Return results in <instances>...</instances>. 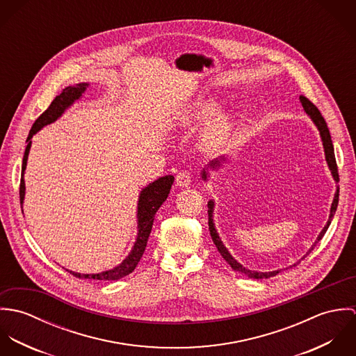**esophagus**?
Returning a JSON list of instances; mask_svg holds the SVG:
<instances>
[{"label":"esophagus","mask_w":356,"mask_h":356,"mask_svg":"<svg viewBox=\"0 0 356 356\" xmlns=\"http://www.w3.org/2000/svg\"><path fill=\"white\" fill-rule=\"evenodd\" d=\"M192 184V175L189 171H182L177 175V185L178 186H182V188H186Z\"/></svg>","instance_id":"34e87169"}]
</instances>
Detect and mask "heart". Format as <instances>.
<instances>
[{"instance_id":"b5f03b06","label":"heart","mask_w":356,"mask_h":356,"mask_svg":"<svg viewBox=\"0 0 356 356\" xmlns=\"http://www.w3.org/2000/svg\"><path fill=\"white\" fill-rule=\"evenodd\" d=\"M215 111V104L211 102H197L195 108L186 115V123H196L207 119ZM230 129L226 116L219 115L208 122L203 131V140L208 145H216L225 140Z\"/></svg>"}]
</instances>
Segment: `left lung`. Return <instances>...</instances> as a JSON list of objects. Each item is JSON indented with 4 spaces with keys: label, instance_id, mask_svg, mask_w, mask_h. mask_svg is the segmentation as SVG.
I'll return each instance as SVG.
<instances>
[{
    "label": "left lung",
    "instance_id": "1",
    "mask_svg": "<svg viewBox=\"0 0 356 356\" xmlns=\"http://www.w3.org/2000/svg\"><path fill=\"white\" fill-rule=\"evenodd\" d=\"M300 102H302V105H303V108H305V113L312 119V122L315 123V126L318 127V130H319V134H321V138H322V144H323V149H325V157H326V161H327V165H329V168H330V171H332V175H333V178H334V181L336 182H339L340 181V178H339V171H337V163H336V157H334V148H333V143H332V138H330V133H329V129H327V124H326V122H325V119H323V116L321 115V112L318 111V108L312 104V102H309L307 97L305 96H300ZM226 160V157L225 156H220V159H215V160H212V161H209V164H208V167H211L212 170H216L218 167H220L222 164V161H225ZM207 177H208V172L203 170V179L205 181L207 179ZM337 204H339V186H337V191H336V195H334V199H333V203H332V208H330V215H329V220H327V223L325 225V227L322 229V232L319 233V236H318V238H316V241L312 244V247L308 250V252L302 257V260L305 259L307 254H309L314 248H315V245L318 244V241H321L322 240V237L325 236V233H326V230H327V227H329V225H330V222H332V219H333V216H334V213H336V209H337ZM208 226H209V233H211V238H212V241H213V244L216 245V248H218V251H219V254H222V257L230 264V267L233 268V270H236V271H238V273H241V274H245V275H248L250 278H254V280H263V278H270V277H274V275H277L281 270H275V271H267V273H259V271H252V270H248V268H245L241 263H238L230 252L227 251V248L223 245V243H222V240H220V237H219V234H218V232H216V229H215V225H213V219H212V213H213V205L215 203L212 202V200H209L208 202ZM299 263V261H298ZM296 266V264H295Z\"/></svg>",
    "mask_w": 356,
    "mask_h": 356
}]
</instances>
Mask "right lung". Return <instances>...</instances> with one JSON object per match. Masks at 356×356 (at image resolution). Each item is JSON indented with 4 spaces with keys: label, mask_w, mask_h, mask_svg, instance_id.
<instances>
[{
    "label": "right lung",
    "mask_w": 356,
    "mask_h": 356,
    "mask_svg": "<svg viewBox=\"0 0 356 356\" xmlns=\"http://www.w3.org/2000/svg\"><path fill=\"white\" fill-rule=\"evenodd\" d=\"M89 83H78L76 86H68L65 88L60 96H56V99L51 102V105L48 106V109L34 122L29 137H27V147L24 151L23 156V164H22V179H20V189H19V195H20V204L23 205L24 200V193H26V185H24V170L27 165V159H29V152L31 148V138L33 136L41 130L44 126L51 124L54 120H57L63 112L72 105L74 102H76L78 99H81L82 93H85V90L88 89ZM174 182V177L172 175H165L161 177L159 179H156L152 184H149L147 188H144L140 193V199H138V211H137V219H138V234L134 243V247L131 250V252L127 254V257L116 267H113L112 270H106L99 274H81V273H74L67 270L70 274H72L74 277L78 278H83V280H102V281H116L120 280L126 275H129L130 273L134 271L136 266L138 264L140 259L143 257L151 230H152L153 219H154V213L157 212V209L160 208V205L165 202V199L168 197L171 185ZM22 212H23V207H22Z\"/></svg>",
    "instance_id": "1"
}]
</instances>
